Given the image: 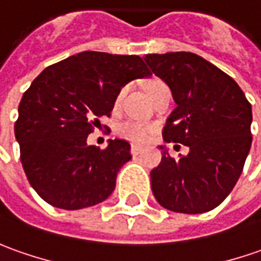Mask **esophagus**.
Segmentation results:
<instances>
[{
	"instance_id": "1",
	"label": "esophagus",
	"mask_w": 261,
	"mask_h": 261,
	"mask_svg": "<svg viewBox=\"0 0 261 261\" xmlns=\"http://www.w3.org/2000/svg\"><path fill=\"white\" fill-rule=\"evenodd\" d=\"M141 151H143L141 147H138V145H131V154H133V155H138Z\"/></svg>"
}]
</instances>
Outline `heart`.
Listing matches in <instances>:
<instances>
[{"mask_svg": "<svg viewBox=\"0 0 261 261\" xmlns=\"http://www.w3.org/2000/svg\"><path fill=\"white\" fill-rule=\"evenodd\" d=\"M163 84L164 83L161 80H151L147 84V87H145L147 94L150 95V94L153 93V90H155L157 87L163 86ZM124 91H125V88H123L118 93L116 98V104L120 102ZM154 131H155V127H154L153 124L145 123L143 120H136V118H128V120H125L123 123L118 124V127H117L118 136L124 138V140L133 143V144H145V143H148L151 140V137H153Z\"/></svg>", "mask_w": 261, "mask_h": 261, "instance_id": "obj_1", "label": "heart"}]
</instances>
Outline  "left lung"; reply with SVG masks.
<instances>
[{
	"mask_svg": "<svg viewBox=\"0 0 261 261\" xmlns=\"http://www.w3.org/2000/svg\"><path fill=\"white\" fill-rule=\"evenodd\" d=\"M144 61L177 104L163 130L164 141L190 148L173 159L160 145L163 159L150 174L154 197L171 212H210L242 174L251 145V106L234 80L197 54H147Z\"/></svg>",
	"mask_w": 261,
	"mask_h": 261,
	"instance_id": "obj_1",
	"label": "left lung"
}]
</instances>
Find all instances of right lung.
<instances>
[{
  "label": "right lung",
  "instance_id": "1",
  "mask_svg": "<svg viewBox=\"0 0 261 261\" xmlns=\"http://www.w3.org/2000/svg\"><path fill=\"white\" fill-rule=\"evenodd\" d=\"M151 72L138 56L84 51L49 65L34 80L18 107L14 131L27 178L48 204L80 210L104 201L131 160L125 140L107 148L87 137L110 117L118 93Z\"/></svg>",
  "mask_w": 261,
  "mask_h": 261
}]
</instances>
